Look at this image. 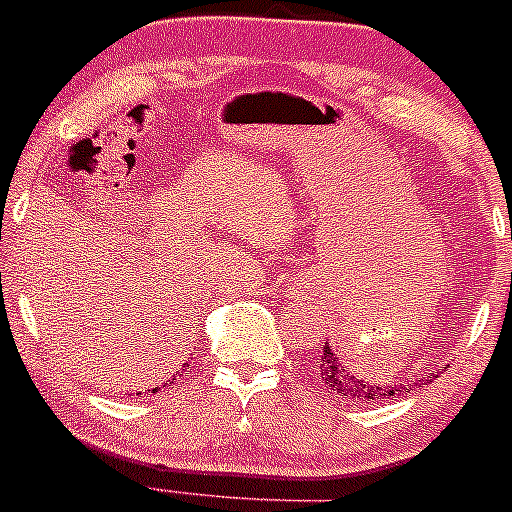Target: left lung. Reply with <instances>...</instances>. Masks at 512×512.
Segmentation results:
<instances>
[{
    "instance_id": "1",
    "label": "left lung",
    "mask_w": 512,
    "mask_h": 512,
    "mask_svg": "<svg viewBox=\"0 0 512 512\" xmlns=\"http://www.w3.org/2000/svg\"><path fill=\"white\" fill-rule=\"evenodd\" d=\"M318 374L320 379H323L325 387L330 389V394H337L340 399L357 404L382 402V399L412 392V387H416V384H389V387H379V384L367 382V379H362V374L355 372V367L342 362L340 357L330 350V342H325L323 347V355H320L318 362Z\"/></svg>"
}]
</instances>
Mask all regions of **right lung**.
I'll return each mask as SVG.
<instances>
[{"label":"right lung","mask_w":512,"mask_h":512,"mask_svg":"<svg viewBox=\"0 0 512 512\" xmlns=\"http://www.w3.org/2000/svg\"><path fill=\"white\" fill-rule=\"evenodd\" d=\"M170 384H172V382H170ZM165 387H167V382H165V384H160V387H152V394H155L157 389H165Z\"/></svg>","instance_id":"right-lung-1"}]
</instances>
